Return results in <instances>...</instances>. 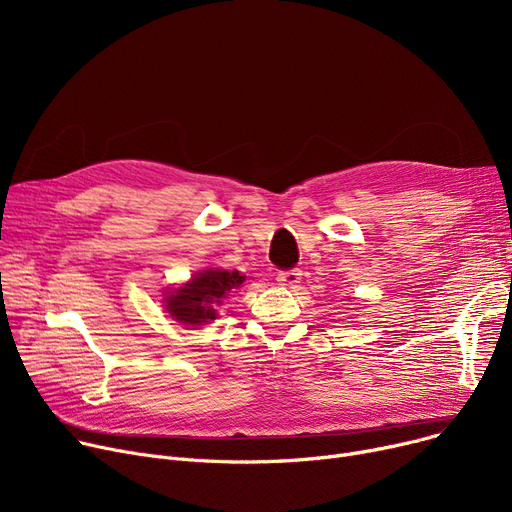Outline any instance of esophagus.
<instances>
[{"label": "esophagus", "instance_id": "34e87169", "mask_svg": "<svg viewBox=\"0 0 512 512\" xmlns=\"http://www.w3.org/2000/svg\"><path fill=\"white\" fill-rule=\"evenodd\" d=\"M301 270H297V267H294V270H282V272H278V276H276V280L282 284V286H297L299 282H301Z\"/></svg>", "mask_w": 512, "mask_h": 512}]
</instances>
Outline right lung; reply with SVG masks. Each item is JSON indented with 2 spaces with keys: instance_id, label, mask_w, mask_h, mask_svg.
<instances>
[{
  "instance_id": "obj_1",
  "label": "right lung",
  "mask_w": 512,
  "mask_h": 512,
  "mask_svg": "<svg viewBox=\"0 0 512 512\" xmlns=\"http://www.w3.org/2000/svg\"><path fill=\"white\" fill-rule=\"evenodd\" d=\"M245 280L238 272L228 270H207L193 280L176 288L166 299L168 313L184 326H203L209 319H215V307L232 288H238Z\"/></svg>"
}]
</instances>
